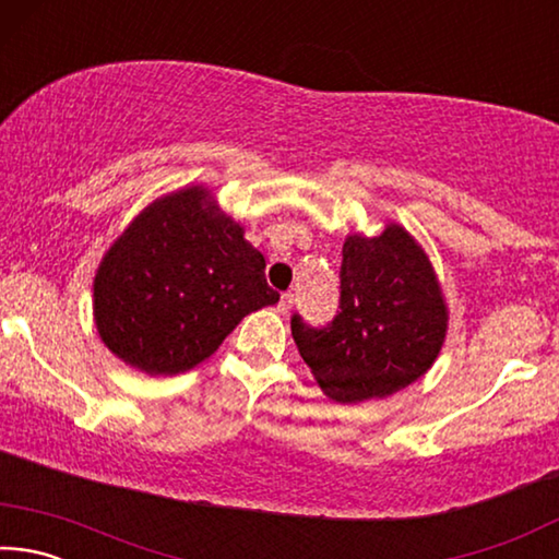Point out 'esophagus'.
<instances>
[{
  "label": "esophagus",
  "instance_id": "obj_1",
  "mask_svg": "<svg viewBox=\"0 0 559 559\" xmlns=\"http://www.w3.org/2000/svg\"><path fill=\"white\" fill-rule=\"evenodd\" d=\"M290 308H293V293H283L281 296V300H278V313H290Z\"/></svg>",
  "mask_w": 559,
  "mask_h": 559
}]
</instances>
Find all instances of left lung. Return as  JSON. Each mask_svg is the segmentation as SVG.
<instances>
[{
    "label": "left lung",
    "mask_w": 559,
    "mask_h": 559,
    "mask_svg": "<svg viewBox=\"0 0 559 559\" xmlns=\"http://www.w3.org/2000/svg\"><path fill=\"white\" fill-rule=\"evenodd\" d=\"M293 340L330 400H384L431 370L449 330V306L427 251L402 224L343 243L340 313L323 330L290 320Z\"/></svg>",
    "instance_id": "1"
}]
</instances>
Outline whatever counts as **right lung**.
<instances>
[{"mask_svg": "<svg viewBox=\"0 0 559 559\" xmlns=\"http://www.w3.org/2000/svg\"><path fill=\"white\" fill-rule=\"evenodd\" d=\"M263 269V253L210 187H179L150 202L103 253L93 323L132 370L182 374L214 355L246 316L276 306Z\"/></svg>", "mask_w": 559, "mask_h": 559, "instance_id": "1", "label": "right lung"}]
</instances>
